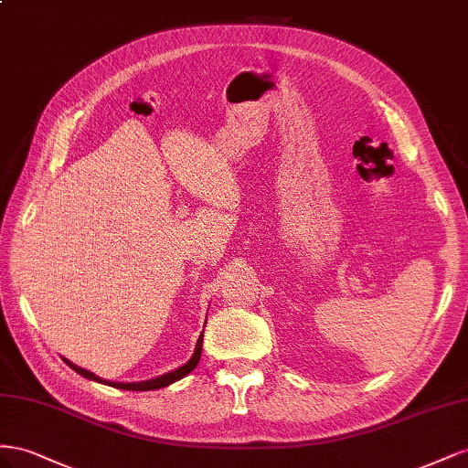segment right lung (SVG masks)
I'll list each match as a JSON object with an SVG mask.
<instances>
[{
  "label": "right lung",
  "mask_w": 468,
  "mask_h": 468,
  "mask_svg": "<svg viewBox=\"0 0 468 468\" xmlns=\"http://www.w3.org/2000/svg\"><path fill=\"white\" fill-rule=\"evenodd\" d=\"M202 341H204V331H202V335H199V339H197V343H196V351H194V355H192V358L188 360V363L182 365V367H180V368H176V370H170V372H166V375H160V377H156V378L143 380V382H112V380H103V378H100V377L93 375V372H90V370H86V368H80L78 365L70 363L69 358H64V363L69 365L72 370H76L78 375H82L84 378L93 380V382H101V384L113 386V388L133 390V392L158 390V388H165V386H168V384H172V382H176V380L184 378L186 375H190V372H192V370L197 367V363H199V355H202Z\"/></svg>",
  "instance_id": "add662e5"
}]
</instances>
